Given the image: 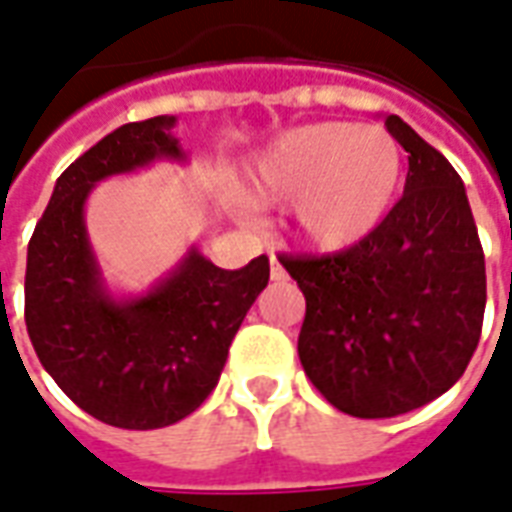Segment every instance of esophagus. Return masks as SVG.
Segmentation results:
<instances>
[{
    "label": "esophagus",
    "mask_w": 512,
    "mask_h": 512,
    "mask_svg": "<svg viewBox=\"0 0 512 512\" xmlns=\"http://www.w3.org/2000/svg\"><path fill=\"white\" fill-rule=\"evenodd\" d=\"M271 279H274V282H285V279H288V271L282 268V263H279L277 257H271Z\"/></svg>",
    "instance_id": "esophagus-1"
}]
</instances>
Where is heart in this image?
<instances>
[{"label": "heart", "instance_id": "1", "mask_svg": "<svg viewBox=\"0 0 512 512\" xmlns=\"http://www.w3.org/2000/svg\"><path fill=\"white\" fill-rule=\"evenodd\" d=\"M403 183V150L381 126L307 123L263 147L244 175V197L285 205L288 233L312 252L354 249L384 224Z\"/></svg>", "mask_w": 512, "mask_h": 512}]
</instances>
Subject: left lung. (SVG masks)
I'll list each match as a JSON object with an SVG mask.
<instances>
[{"label":"left lung","mask_w":512,"mask_h":512,"mask_svg":"<svg viewBox=\"0 0 512 512\" xmlns=\"http://www.w3.org/2000/svg\"><path fill=\"white\" fill-rule=\"evenodd\" d=\"M408 153L403 197L367 241L334 255H282L307 312L299 359L334 408L406 414L444 395L480 343L485 257L461 175L397 115Z\"/></svg>","instance_id":"left-lung-1"}]
</instances>
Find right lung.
Here are the masks:
<instances>
[{
  "label": "right lung",
  "mask_w": 512,
  "mask_h": 512,
  "mask_svg": "<svg viewBox=\"0 0 512 512\" xmlns=\"http://www.w3.org/2000/svg\"><path fill=\"white\" fill-rule=\"evenodd\" d=\"M175 117L128 123L62 172L27 249L24 321L40 365L106 425L167 428L189 417L222 376L238 326L268 285V257L238 271L191 246L142 296L115 299L84 224L95 183L153 161H186Z\"/></svg>",
  "instance_id": "add662e5"
}]
</instances>
